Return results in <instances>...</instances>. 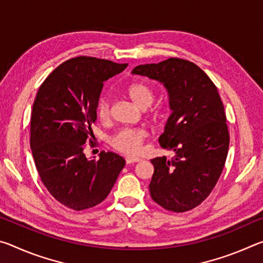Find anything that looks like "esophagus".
Segmentation results:
<instances>
[{
	"mask_svg": "<svg viewBox=\"0 0 263 263\" xmlns=\"http://www.w3.org/2000/svg\"><path fill=\"white\" fill-rule=\"evenodd\" d=\"M140 160H141L140 158H137V157H128V158H126V159H125V161H126V163H127V164H130V163L139 162Z\"/></svg>",
	"mask_w": 263,
	"mask_h": 263,
	"instance_id": "esophagus-1",
	"label": "esophagus"
}]
</instances>
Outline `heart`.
<instances>
[{
  "label": "heart",
  "instance_id": "b5f03b06",
  "mask_svg": "<svg viewBox=\"0 0 263 263\" xmlns=\"http://www.w3.org/2000/svg\"><path fill=\"white\" fill-rule=\"evenodd\" d=\"M127 95L133 103L140 109H147L153 103L154 92L147 84L135 82L128 86ZM111 112V102L108 96L101 97L97 104V116L101 119H108ZM147 137L144 128H124L118 131L110 139V145L118 152L124 154H136L141 151L142 142Z\"/></svg>",
  "mask_w": 263,
  "mask_h": 263
}]
</instances>
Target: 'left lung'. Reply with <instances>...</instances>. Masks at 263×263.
Segmentation results:
<instances>
[{
	"label": "left lung",
	"instance_id": "8db88e82",
	"mask_svg": "<svg viewBox=\"0 0 263 263\" xmlns=\"http://www.w3.org/2000/svg\"><path fill=\"white\" fill-rule=\"evenodd\" d=\"M132 74L163 84L172 110L159 142L175 157L151 160V196L166 210H191L215 188L228 157L230 135L220 96L210 78L183 59L139 65Z\"/></svg>",
	"mask_w": 263,
	"mask_h": 263
}]
</instances>
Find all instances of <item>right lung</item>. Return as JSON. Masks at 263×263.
<instances>
[{
  "label": "right lung",
  "mask_w": 263,
  "mask_h": 263,
  "mask_svg": "<svg viewBox=\"0 0 263 263\" xmlns=\"http://www.w3.org/2000/svg\"><path fill=\"white\" fill-rule=\"evenodd\" d=\"M127 64L90 57L69 59L48 75L39 88L31 115L30 146L42 182L58 202L84 210L103 202L125 166L114 152L100 160L83 153L103 82Z\"/></svg>",
  "instance_id": "add662e5"
}]
</instances>
